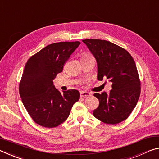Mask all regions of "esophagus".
Wrapping results in <instances>:
<instances>
[{
	"label": "esophagus",
	"instance_id": "esophagus-1",
	"mask_svg": "<svg viewBox=\"0 0 159 159\" xmlns=\"http://www.w3.org/2000/svg\"><path fill=\"white\" fill-rule=\"evenodd\" d=\"M90 93L85 91H81L80 92V97L81 98H87L90 96Z\"/></svg>",
	"mask_w": 159,
	"mask_h": 159
}]
</instances>
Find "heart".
<instances>
[{
  "instance_id": "obj_1",
  "label": "heart",
  "mask_w": 159,
  "mask_h": 159,
  "mask_svg": "<svg viewBox=\"0 0 159 159\" xmlns=\"http://www.w3.org/2000/svg\"><path fill=\"white\" fill-rule=\"evenodd\" d=\"M90 57L89 54H86V53H84V54L81 55V59H84V58H87V57Z\"/></svg>"
}]
</instances>
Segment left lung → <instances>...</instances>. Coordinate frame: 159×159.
Segmentation results:
<instances>
[{"instance_id": "left-lung-1", "label": "left lung", "mask_w": 159, "mask_h": 159, "mask_svg": "<svg viewBox=\"0 0 159 159\" xmlns=\"http://www.w3.org/2000/svg\"><path fill=\"white\" fill-rule=\"evenodd\" d=\"M87 45L98 64V79H107L112 83L107 94L95 93L99 106L93 115L101 122L116 125L127 120L138 102L141 83L132 57L124 48L102 39H86Z\"/></svg>"}]
</instances>
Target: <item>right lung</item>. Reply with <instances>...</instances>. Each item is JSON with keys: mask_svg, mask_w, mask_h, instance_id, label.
Wrapping results in <instances>:
<instances>
[{"mask_svg": "<svg viewBox=\"0 0 159 159\" xmlns=\"http://www.w3.org/2000/svg\"><path fill=\"white\" fill-rule=\"evenodd\" d=\"M80 42H61L47 45L27 60L19 85L25 109L34 122L47 128L55 127L66 120L75 102L80 98L77 90L61 94L53 80L62 72L64 64Z\"/></svg>", "mask_w": 159, "mask_h": 159, "instance_id": "add662e5", "label": "right lung"}]
</instances>
